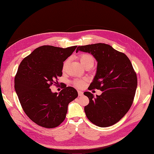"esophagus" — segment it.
I'll use <instances>...</instances> for the list:
<instances>
[{"label":"esophagus","mask_w":154,"mask_h":154,"mask_svg":"<svg viewBox=\"0 0 154 154\" xmlns=\"http://www.w3.org/2000/svg\"><path fill=\"white\" fill-rule=\"evenodd\" d=\"M78 94H79V96H82V95H84V93H83V92H82V91H78Z\"/></svg>","instance_id":"esophagus-1"}]
</instances>
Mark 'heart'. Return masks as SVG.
Instances as JSON below:
<instances>
[{
    "instance_id": "heart-1",
    "label": "heart",
    "mask_w": 154,
    "mask_h": 154,
    "mask_svg": "<svg viewBox=\"0 0 154 154\" xmlns=\"http://www.w3.org/2000/svg\"><path fill=\"white\" fill-rule=\"evenodd\" d=\"M79 59L80 62H81L82 66L84 67L88 64L94 63V59L92 57V55H91L90 54H81L79 56ZM64 65H66V63ZM85 83H86L85 79H76L74 81V85L79 88H82L84 87L85 85Z\"/></svg>"
}]
</instances>
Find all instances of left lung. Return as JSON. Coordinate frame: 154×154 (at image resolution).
<instances>
[{
    "mask_svg": "<svg viewBox=\"0 0 154 154\" xmlns=\"http://www.w3.org/2000/svg\"><path fill=\"white\" fill-rule=\"evenodd\" d=\"M79 51L91 54L97 61V72L88 90L103 92L94 95L89 92V103L84 111L92 123L107 127L118 122L130 109L137 86V77L127 56L112 46L98 43L79 46Z\"/></svg>",
    "mask_w": 154,
    "mask_h": 154,
    "instance_id": "8db88e82",
    "label": "left lung"
}]
</instances>
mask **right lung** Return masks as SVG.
I'll return each instance as SVG.
<instances>
[{
    "label": "right lung",
    "mask_w": 154,
    "mask_h": 154,
    "mask_svg": "<svg viewBox=\"0 0 154 154\" xmlns=\"http://www.w3.org/2000/svg\"><path fill=\"white\" fill-rule=\"evenodd\" d=\"M77 45L67 48L40 46L24 58L14 79V87L26 115L36 124L48 128L59 126L66 119L69 103L77 97L74 87L63 86L58 93L50 87L57 85L63 62Z\"/></svg>",
    "instance_id": "right-lung-1"
}]
</instances>
